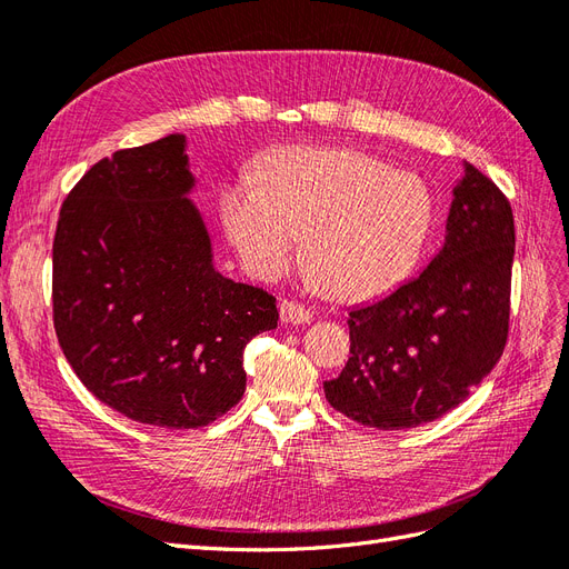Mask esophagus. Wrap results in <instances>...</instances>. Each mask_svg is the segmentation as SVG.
Returning <instances> with one entry per match:
<instances>
[{
  "label": "esophagus",
  "instance_id": "1",
  "mask_svg": "<svg viewBox=\"0 0 569 569\" xmlns=\"http://www.w3.org/2000/svg\"><path fill=\"white\" fill-rule=\"evenodd\" d=\"M279 312H281V321H286V323H307L312 319L310 310H307L305 305H300L296 300H288V298H283L279 302Z\"/></svg>",
  "mask_w": 569,
  "mask_h": 569
}]
</instances>
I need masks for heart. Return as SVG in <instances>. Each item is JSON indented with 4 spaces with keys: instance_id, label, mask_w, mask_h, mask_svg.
Segmentation results:
<instances>
[{
    "instance_id": "obj_1",
    "label": "heart",
    "mask_w": 569,
    "mask_h": 569,
    "mask_svg": "<svg viewBox=\"0 0 569 569\" xmlns=\"http://www.w3.org/2000/svg\"><path fill=\"white\" fill-rule=\"evenodd\" d=\"M221 219L257 279L279 276L300 250L312 281L338 300L386 293L410 271L431 223L427 186L357 150L288 148L259 181L223 190Z\"/></svg>"
}]
</instances>
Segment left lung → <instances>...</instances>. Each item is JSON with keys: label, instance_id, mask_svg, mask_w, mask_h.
<instances>
[{"label": "left lung", "instance_id": "left-lung-1", "mask_svg": "<svg viewBox=\"0 0 569 569\" xmlns=\"http://www.w3.org/2000/svg\"><path fill=\"white\" fill-rule=\"evenodd\" d=\"M512 257L506 192L465 164L443 250L417 279L350 312L348 365L323 383L331 408L386 431L458 408L506 350Z\"/></svg>", "mask_w": 569, "mask_h": 569}]
</instances>
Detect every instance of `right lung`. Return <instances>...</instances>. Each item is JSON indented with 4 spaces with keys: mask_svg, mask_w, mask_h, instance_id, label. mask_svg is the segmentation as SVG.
<instances>
[{
    "mask_svg": "<svg viewBox=\"0 0 569 569\" xmlns=\"http://www.w3.org/2000/svg\"><path fill=\"white\" fill-rule=\"evenodd\" d=\"M190 188L183 136L117 150L67 194L52 246V319L76 377L161 429L229 412L246 346L279 323L271 293L214 271Z\"/></svg>",
    "mask_w": 569,
    "mask_h": 569,
    "instance_id": "obj_1",
    "label": "right lung"
}]
</instances>
